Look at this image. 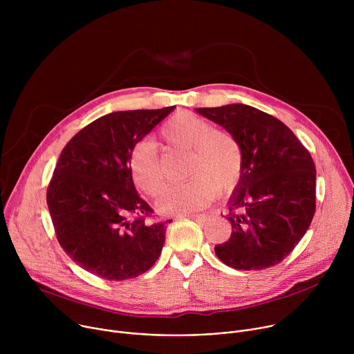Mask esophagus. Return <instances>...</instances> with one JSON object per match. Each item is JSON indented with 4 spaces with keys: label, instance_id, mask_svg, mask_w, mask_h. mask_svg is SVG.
Segmentation results:
<instances>
[{
    "label": "esophagus",
    "instance_id": "obj_1",
    "mask_svg": "<svg viewBox=\"0 0 354 354\" xmlns=\"http://www.w3.org/2000/svg\"><path fill=\"white\" fill-rule=\"evenodd\" d=\"M180 217L192 218V220H196V221H206L209 218L207 214H182Z\"/></svg>",
    "mask_w": 354,
    "mask_h": 354
}]
</instances>
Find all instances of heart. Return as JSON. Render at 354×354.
I'll use <instances>...</instances> for the list:
<instances>
[{
    "mask_svg": "<svg viewBox=\"0 0 354 354\" xmlns=\"http://www.w3.org/2000/svg\"><path fill=\"white\" fill-rule=\"evenodd\" d=\"M164 140L179 148L192 149L187 176L192 179L168 186L157 200L164 216H182L206 207L220 193L236 187L243 171V149L239 140L218 130L205 118L178 112L161 127ZM129 168L134 185L148 196H157L165 174L154 141L141 140L133 145Z\"/></svg>",
    "mask_w": 354,
    "mask_h": 354,
    "instance_id": "b5f03b06",
    "label": "heart"
}]
</instances>
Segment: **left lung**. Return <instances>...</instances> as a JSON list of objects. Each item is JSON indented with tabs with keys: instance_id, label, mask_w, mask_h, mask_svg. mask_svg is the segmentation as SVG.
Segmentation results:
<instances>
[{
	"instance_id": "8db88e82",
	"label": "left lung",
	"mask_w": 354,
	"mask_h": 354,
	"mask_svg": "<svg viewBox=\"0 0 354 354\" xmlns=\"http://www.w3.org/2000/svg\"><path fill=\"white\" fill-rule=\"evenodd\" d=\"M196 112L234 134L243 149L242 178L228 201L232 232L214 246L217 258L236 270L280 263L315 214L311 154L283 122L257 108L232 104Z\"/></svg>"
}]
</instances>
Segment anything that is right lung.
<instances>
[{"mask_svg":"<svg viewBox=\"0 0 354 354\" xmlns=\"http://www.w3.org/2000/svg\"><path fill=\"white\" fill-rule=\"evenodd\" d=\"M175 106L113 112L80 130L63 148L47 187L57 241L84 270L122 281L151 269L167 223L138 196L129 156Z\"/></svg>","mask_w":354,"mask_h":354,"instance_id":"add662e5","label":"right lung"}]
</instances>
